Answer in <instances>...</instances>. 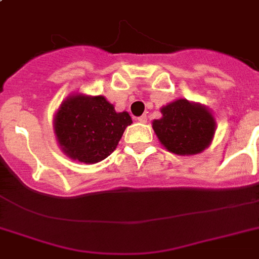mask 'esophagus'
I'll return each mask as SVG.
<instances>
[{
  "mask_svg": "<svg viewBox=\"0 0 259 259\" xmlns=\"http://www.w3.org/2000/svg\"><path fill=\"white\" fill-rule=\"evenodd\" d=\"M137 121L141 122V123H146V122H148V117H146V114H144V115H141V117H138Z\"/></svg>",
  "mask_w": 259,
  "mask_h": 259,
  "instance_id": "1",
  "label": "esophagus"
}]
</instances>
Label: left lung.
<instances>
[{
    "mask_svg": "<svg viewBox=\"0 0 259 259\" xmlns=\"http://www.w3.org/2000/svg\"><path fill=\"white\" fill-rule=\"evenodd\" d=\"M161 119L153 129L166 149L176 154H197L209 145L215 121L208 110L187 99H177L161 109Z\"/></svg>",
    "mask_w": 259,
    "mask_h": 259,
    "instance_id": "8db88e82",
    "label": "left lung"
}]
</instances>
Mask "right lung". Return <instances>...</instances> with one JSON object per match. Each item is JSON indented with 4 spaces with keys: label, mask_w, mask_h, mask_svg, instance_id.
Returning a JSON list of instances; mask_svg holds the SVG:
<instances>
[{
    "label": "right lung",
    "mask_w": 259,
    "mask_h": 259,
    "mask_svg": "<svg viewBox=\"0 0 259 259\" xmlns=\"http://www.w3.org/2000/svg\"><path fill=\"white\" fill-rule=\"evenodd\" d=\"M130 123L129 114L115 113L102 95H75L60 106L55 117V133L67 156L94 164L114 152Z\"/></svg>",
    "instance_id": "1"
}]
</instances>
